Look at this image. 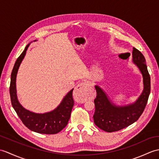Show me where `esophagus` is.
<instances>
[{
  "label": "esophagus",
  "instance_id": "obj_1",
  "mask_svg": "<svg viewBox=\"0 0 159 159\" xmlns=\"http://www.w3.org/2000/svg\"><path fill=\"white\" fill-rule=\"evenodd\" d=\"M89 87V84L88 82H83L80 83L75 87L74 95H75L77 102L83 103L86 101V95L88 92Z\"/></svg>",
  "mask_w": 159,
  "mask_h": 159
}]
</instances>
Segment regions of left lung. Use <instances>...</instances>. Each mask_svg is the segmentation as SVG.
Listing matches in <instances>:
<instances>
[{
  "label": "left lung",
  "instance_id": "8db88e82",
  "mask_svg": "<svg viewBox=\"0 0 159 159\" xmlns=\"http://www.w3.org/2000/svg\"><path fill=\"white\" fill-rule=\"evenodd\" d=\"M132 57L133 61L142 73L143 83L142 93L134 103L124 106H116L100 87L95 86L97 96L94 99V123L105 131H117L129 126L138 120L147 104L150 93V77L145 57L135 47L133 48Z\"/></svg>",
  "mask_w": 159,
  "mask_h": 159
}]
</instances>
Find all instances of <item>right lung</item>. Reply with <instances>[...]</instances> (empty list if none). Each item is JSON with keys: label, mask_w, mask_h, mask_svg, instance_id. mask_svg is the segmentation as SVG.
I'll use <instances>...</instances> for the list:
<instances>
[{"label": "right lung", "mask_w": 159, "mask_h": 159, "mask_svg": "<svg viewBox=\"0 0 159 159\" xmlns=\"http://www.w3.org/2000/svg\"><path fill=\"white\" fill-rule=\"evenodd\" d=\"M29 45L30 44L25 47L23 52L17 59L11 75L9 93L11 104L22 123L30 130L43 134H57L67 125L70 118L72 109L75 103L72 98L74 89L66 94L60 104L52 111L44 114H38L25 109L17 99L16 76L18 69L26 53Z\"/></svg>", "instance_id": "obj_1"}]
</instances>
